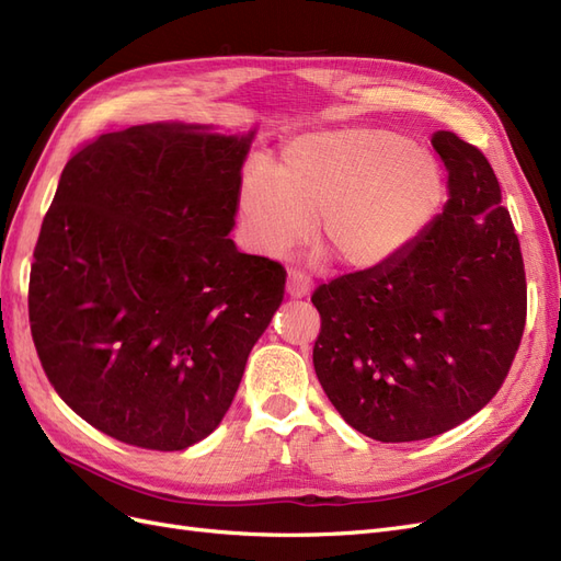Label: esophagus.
I'll return each mask as SVG.
<instances>
[{
  "instance_id": "obj_1",
  "label": "esophagus",
  "mask_w": 561,
  "mask_h": 561,
  "mask_svg": "<svg viewBox=\"0 0 561 561\" xmlns=\"http://www.w3.org/2000/svg\"><path fill=\"white\" fill-rule=\"evenodd\" d=\"M311 293V278L307 274H301V271L290 268V274H287V295L301 299Z\"/></svg>"
}]
</instances>
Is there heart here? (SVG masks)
Listing matches in <instances>:
<instances>
[{
    "mask_svg": "<svg viewBox=\"0 0 561 561\" xmlns=\"http://www.w3.org/2000/svg\"><path fill=\"white\" fill-rule=\"evenodd\" d=\"M445 178L428 151L390 130L311 135L285 149L278 173L252 165L239 210L254 248L280 257L318 239L346 268H375L431 225Z\"/></svg>",
    "mask_w": 561,
    "mask_h": 561,
    "instance_id": "obj_1",
    "label": "heart"
}]
</instances>
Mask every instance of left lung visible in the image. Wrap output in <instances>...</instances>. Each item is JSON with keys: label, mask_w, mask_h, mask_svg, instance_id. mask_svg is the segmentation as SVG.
<instances>
[{"label": "left lung", "mask_w": 561, "mask_h": 561, "mask_svg": "<svg viewBox=\"0 0 561 561\" xmlns=\"http://www.w3.org/2000/svg\"><path fill=\"white\" fill-rule=\"evenodd\" d=\"M447 203L393 260L320 285L313 367L348 426L379 443L443 435L499 393L526 322V276L482 151L439 130Z\"/></svg>", "instance_id": "1"}]
</instances>
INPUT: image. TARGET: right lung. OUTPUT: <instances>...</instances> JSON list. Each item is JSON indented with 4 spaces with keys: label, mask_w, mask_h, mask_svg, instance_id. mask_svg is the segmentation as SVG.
<instances>
[{
    "label": "right lung",
    "mask_w": 561,
    "mask_h": 561,
    "mask_svg": "<svg viewBox=\"0 0 561 561\" xmlns=\"http://www.w3.org/2000/svg\"><path fill=\"white\" fill-rule=\"evenodd\" d=\"M245 138L154 124L79 145L30 271V330L83 421L142 449L208 437L285 293L280 262L239 252Z\"/></svg>",
    "instance_id": "right-lung-1"
}]
</instances>
